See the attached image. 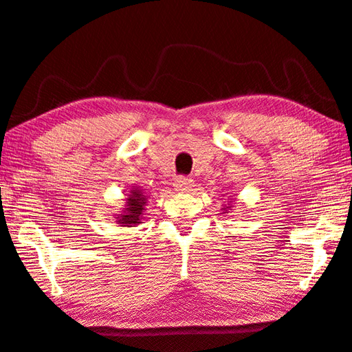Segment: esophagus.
Listing matches in <instances>:
<instances>
[{
    "instance_id": "obj_1",
    "label": "esophagus",
    "mask_w": 352,
    "mask_h": 352,
    "mask_svg": "<svg viewBox=\"0 0 352 352\" xmlns=\"http://www.w3.org/2000/svg\"><path fill=\"white\" fill-rule=\"evenodd\" d=\"M174 186L178 192H188V190L194 186V182L190 180L189 177H178Z\"/></svg>"
}]
</instances>
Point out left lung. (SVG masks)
Instances as JSON below:
<instances>
[{
  "instance_id": "8db88e82",
  "label": "left lung",
  "mask_w": 352,
  "mask_h": 352,
  "mask_svg": "<svg viewBox=\"0 0 352 352\" xmlns=\"http://www.w3.org/2000/svg\"><path fill=\"white\" fill-rule=\"evenodd\" d=\"M231 208H232V204H231V203H228V206L223 208V210H226V212H229V210H231ZM226 212H225V214H226Z\"/></svg>"
}]
</instances>
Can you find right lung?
<instances>
[{"mask_svg":"<svg viewBox=\"0 0 352 352\" xmlns=\"http://www.w3.org/2000/svg\"><path fill=\"white\" fill-rule=\"evenodd\" d=\"M144 204H146V195L143 190L132 186L129 190V195L126 198V208H123V212L117 215V223L120 226H132L142 223V215L144 212Z\"/></svg>","mask_w":352,"mask_h":352,"instance_id":"right-lung-1","label":"right lung"}]
</instances>
